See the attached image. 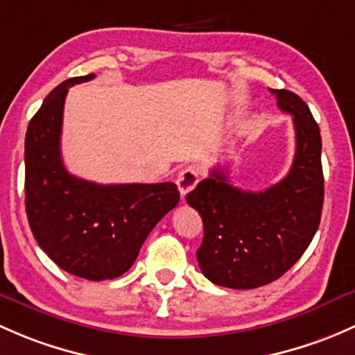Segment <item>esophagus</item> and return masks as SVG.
Returning <instances> with one entry per match:
<instances>
[{
    "instance_id": "1",
    "label": "esophagus",
    "mask_w": 355,
    "mask_h": 355,
    "mask_svg": "<svg viewBox=\"0 0 355 355\" xmlns=\"http://www.w3.org/2000/svg\"><path fill=\"white\" fill-rule=\"evenodd\" d=\"M176 182L179 193H181V198H184V196L198 184V171H196L195 167H186V169H182L181 173L178 174Z\"/></svg>"
}]
</instances>
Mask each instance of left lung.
<instances>
[{"label":"left lung","instance_id":"1","mask_svg":"<svg viewBox=\"0 0 355 355\" xmlns=\"http://www.w3.org/2000/svg\"><path fill=\"white\" fill-rule=\"evenodd\" d=\"M270 92L294 121L295 155L287 176L253 193L234 188L227 171L215 167L186 195L203 220L196 251L200 270L215 286L254 288L280 279L320 225L324 195L320 128L301 97L284 89Z\"/></svg>","mask_w":355,"mask_h":355}]
</instances>
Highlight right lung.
<instances>
[{
	"label": "right lung",
	"mask_w": 355,
	"mask_h": 355,
	"mask_svg": "<svg viewBox=\"0 0 355 355\" xmlns=\"http://www.w3.org/2000/svg\"><path fill=\"white\" fill-rule=\"evenodd\" d=\"M75 76L44 98L25 137V210L35 241L60 268L111 280L133 265L157 222L179 203L174 182L97 184L71 176L61 159V128Z\"/></svg>",
	"instance_id": "obj_1"
}]
</instances>
